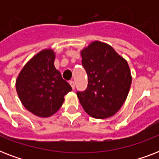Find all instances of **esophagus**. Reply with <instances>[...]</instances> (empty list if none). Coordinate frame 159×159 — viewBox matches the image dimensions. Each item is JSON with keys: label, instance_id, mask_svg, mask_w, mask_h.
I'll use <instances>...</instances> for the list:
<instances>
[{"label": "esophagus", "instance_id": "34e87169", "mask_svg": "<svg viewBox=\"0 0 159 159\" xmlns=\"http://www.w3.org/2000/svg\"><path fill=\"white\" fill-rule=\"evenodd\" d=\"M69 83H70V85H71V87H72V90H74L75 89V82H73V81H70Z\"/></svg>", "mask_w": 159, "mask_h": 159}]
</instances>
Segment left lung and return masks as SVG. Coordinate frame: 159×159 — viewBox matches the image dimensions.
<instances>
[{
	"mask_svg": "<svg viewBox=\"0 0 159 159\" xmlns=\"http://www.w3.org/2000/svg\"><path fill=\"white\" fill-rule=\"evenodd\" d=\"M88 84L77 92L80 103L93 118L114 116L129 94L132 77L128 62L107 43L95 41L81 53Z\"/></svg>",
	"mask_w": 159,
	"mask_h": 159,
	"instance_id": "left-lung-1",
	"label": "left lung"
}]
</instances>
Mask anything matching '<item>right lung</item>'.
<instances>
[{
  "mask_svg": "<svg viewBox=\"0 0 159 159\" xmlns=\"http://www.w3.org/2000/svg\"><path fill=\"white\" fill-rule=\"evenodd\" d=\"M55 53L44 49L32 57L16 79V92L23 106L39 117L56 113L72 87L54 67Z\"/></svg>",
  "mask_w": 159,
  "mask_h": 159,
  "instance_id": "obj_1",
  "label": "right lung"
}]
</instances>
